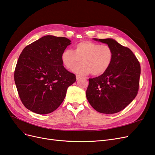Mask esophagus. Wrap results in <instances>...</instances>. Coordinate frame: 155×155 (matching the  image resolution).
<instances>
[{"label": "esophagus", "instance_id": "esophagus-1", "mask_svg": "<svg viewBox=\"0 0 155 155\" xmlns=\"http://www.w3.org/2000/svg\"><path fill=\"white\" fill-rule=\"evenodd\" d=\"M81 78H83L82 76H79V75H76V79H77V80H79V79H80Z\"/></svg>", "mask_w": 155, "mask_h": 155}]
</instances>
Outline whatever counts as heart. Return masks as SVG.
<instances>
[{
    "mask_svg": "<svg viewBox=\"0 0 155 155\" xmlns=\"http://www.w3.org/2000/svg\"><path fill=\"white\" fill-rule=\"evenodd\" d=\"M113 51L109 46L100 45L91 41H83L77 43L74 51L65 49L61 59L67 68H72L80 59L82 63L72 69L79 74L100 76L109 68L113 60Z\"/></svg>",
    "mask_w": 155,
    "mask_h": 155,
    "instance_id": "1",
    "label": "heart"
}]
</instances>
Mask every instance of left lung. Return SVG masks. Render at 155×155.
I'll use <instances>...</instances> for the list:
<instances>
[{
  "instance_id": "obj_1",
  "label": "left lung",
  "mask_w": 155,
  "mask_h": 155,
  "mask_svg": "<svg viewBox=\"0 0 155 155\" xmlns=\"http://www.w3.org/2000/svg\"><path fill=\"white\" fill-rule=\"evenodd\" d=\"M109 46L114 57L107 71L88 79L87 100L97 112L114 114L123 110L137 96L139 88L140 64L129 48L116 40L93 39Z\"/></svg>"
}]
</instances>
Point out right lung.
Segmentation results:
<instances>
[{
  "mask_svg": "<svg viewBox=\"0 0 155 155\" xmlns=\"http://www.w3.org/2000/svg\"><path fill=\"white\" fill-rule=\"evenodd\" d=\"M71 41L45 35L22 51L14 79L18 95L28 109L39 114H49L62 104L76 76L63 66V51Z\"/></svg>",
  "mask_w": 155,
  "mask_h": 155,
  "instance_id": "obj_1",
  "label": "right lung"
}]
</instances>
